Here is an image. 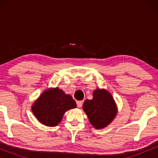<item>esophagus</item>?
<instances>
[{
  "label": "esophagus",
  "mask_w": 158,
  "mask_h": 158,
  "mask_svg": "<svg viewBox=\"0 0 158 158\" xmlns=\"http://www.w3.org/2000/svg\"><path fill=\"white\" fill-rule=\"evenodd\" d=\"M83 103V101H77V106L78 108H81Z\"/></svg>",
  "instance_id": "1"
}]
</instances>
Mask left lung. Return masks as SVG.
I'll use <instances>...</instances> for the list:
<instances>
[{"label":"left lung","instance_id":"left-lung-1","mask_svg":"<svg viewBox=\"0 0 158 158\" xmlns=\"http://www.w3.org/2000/svg\"><path fill=\"white\" fill-rule=\"evenodd\" d=\"M93 99L85 101L83 109L90 124L97 129H103L111 123L117 113V108L111 94L104 89L97 88Z\"/></svg>","mask_w":158,"mask_h":158}]
</instances>
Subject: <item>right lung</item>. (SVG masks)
Wrapping results in <instances>:
<instances>
[{
    "label": "right lung",
    "instance_id": "obj_1",
    "mask_svg": "<svg viewBox=\"0 0 158 158\" xmlns=\"http://www.w3.org/2000/svg\"><path fill=\"white\" fill-rule=\"evenodd\" d=\"M75 107L76 103L72 96L55 88L44 90L34 103L31 110L42 124L55 127L61 122L62 116L68 110Z\"/></svg>",
    "mask_w": 158,
    "mask_h": 158
}]
</instances>
